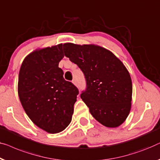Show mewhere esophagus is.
Segmentation results:
<instances>
[{"label":"esophagus","mask_w":160,"mask_h":160,"mask_svg":"<svg viewBox=\"0 0 160 160\" xmlns=\"http://www.w3.org/2000/svg\"><path fill=\"white\" fill-rule=\"evenodd\" d=\"M72 83L74 85H76V79H73V81H72Z\"/></svg>","instance_id":"34e87169"}]
</instances>
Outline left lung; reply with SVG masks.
I'll return each mask as SVG.
<instances>
[{
	"instance_id": "8db88e82",
	"label": "left lung",
	"mask_w": 160,
	"mask_h": 160,
	"mask_svg": "<svg viewBox=\"0 0 160 160\" xmlns=\"http://www.w3.org/2000/svg\"><path fill=\"white\" fill-rule=\"evenodd\" d=\"M65 55L81 68L87 89L81 98L97 121L117 128L129 115L132 82L126 66L113 53L95 45L65 43Z\"/></svg>"
}]
</instances>
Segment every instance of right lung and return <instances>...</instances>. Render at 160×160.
I'll use <instances>...</instances> for the list:
<instances>
[{
  "mask_svg": "<svg viewBox=\"0 0 160 160\" xmlns=\"http://www.w3.org/2000/svg\"><path fill=\"white\" fill-rule=\"evenodd\" d=\"M62 46L31 52L23 61L18 74V94L23 108L37 126L50 133L63 131L68 126L78 94L58 67L64 57Z\"/></svg>",
  "mask_w": 160,
  "mask_h": 160,
  "instance_id": "add662e5",
  "label": "right lung"
}]
</instances>
